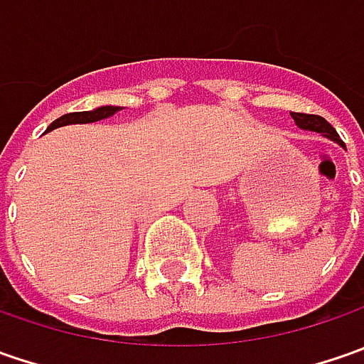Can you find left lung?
<instances>
[{"label":"left lung","instance_id":"left-lung-1","mask_svg":"<svg viewBox=\"0 0 364 364\" xmlns=\"http://www.w3.org/2000/svg\"><path fill=\"white\" fill-rule=\"evenodd\" d=\"M291 119L296 121V125H298L300 129H304V132L322 133L324 137H328L332 141H336L338 146L344 147V144L341 141V137H338V133H336V129H334L324 117H320V115H306V113H291Z\"/></svg>","mask_w":364,"mask_h":364}]
</instances>
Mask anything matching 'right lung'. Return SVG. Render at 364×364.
Instances as JSON below:
<instances>
[{"label": "right lung", "mask_w": 364, "mask_h": 364, "mask_svg": "<svg viewBox=\"0 0 364 364\" xmlns=\"http://www.w3.org/2000/svg\"><path fill=\"white\" fill-rule=\"evenodd\" d=\"M121 109H123V107L103 105V107H97V109H92V111L66 113V115L58 117L56 121H52L46 132H52V129H56V127H64V125H75V123H95V121L109 119V117H113L115 113H119Z\"/></svg>", "instance_id": "right-lung-1"}]
</instances>
